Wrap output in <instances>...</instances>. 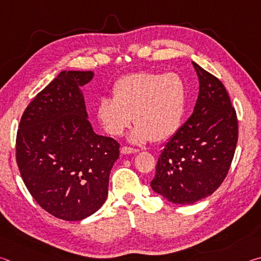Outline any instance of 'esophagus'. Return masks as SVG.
<instances>
[{"mask_svg":"<svg viewBox=\"0 0 261 261\" xmlns=\"http://www.w3.org/2000/svg\"><path fill=\"white\" fill-rule=\"evenodd\" d=\"M138 152H139L138 149L131 148V147H126V146H123L121 148V153L124 154V155H126V154H135V153H138Z\"/></svg>","mask_w":261,"mask_h":261,"instance_id":"1","label":"esophagus"}]
</instances>
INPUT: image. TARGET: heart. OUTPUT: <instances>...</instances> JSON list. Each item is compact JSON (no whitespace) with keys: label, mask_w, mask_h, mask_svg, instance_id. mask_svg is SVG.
Masks as SVG:
<instances>
[{"label":"heart","mask_w":261,"mask_h":261,"mask_svg":"<svg viewBox=\"0 0 261 261\" xmlns=\"http://www.w3.org/2000/svg\"><path fill=\"white\" fill-rule=\"evenodd\" d=\"M113 98L103 96L96 103V117L108 135L118 137L136 126L129 140L134 144L163 141L178 130L187 107L184 79L175 72L139 71L125 74L114 83Z\"/></svg>","instance_id":"1"}]
</instances>
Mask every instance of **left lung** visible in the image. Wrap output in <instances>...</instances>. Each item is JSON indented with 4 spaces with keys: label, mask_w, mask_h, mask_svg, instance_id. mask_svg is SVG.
Returning a JSON list of instances; mask_svg holds the SVG:
<instances>
[{
    "label": "left lung",
    "mask_w": 261,
    "mask_h": 261,
    "mask_svg": "<svg viewBox=\"0 0 261 261\" xmlns=\"http://www.w3.org/2000/svg\"><path fill=\"white\" fill-rule=\"evenodd\" d=\"M199 79L193 113L165 144L158 159L154 192L173 204L211 196L226 178L238 139L236 112L223 84L192 62Z\"/></svg>",
    "instance_id": "1"
}]
</instances>
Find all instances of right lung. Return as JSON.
<instances>
[{"instance_id":"add662e5","label":"right lung","mask_w":261,"mask_h":261,"mask_svg":"<svg viewBox=\"0 0 261 261\" xmlns=\"http://www.w3.org/2000/svg\"><path fill=\"white\" fill-rule=\"evenodd\" d=\"M93 71H61L21 116L16 159L21 178L48 213L79 221L95 213L108 196L109 174L120 144L96 135L82 87Z\"/></svg>"}]
</instances>
